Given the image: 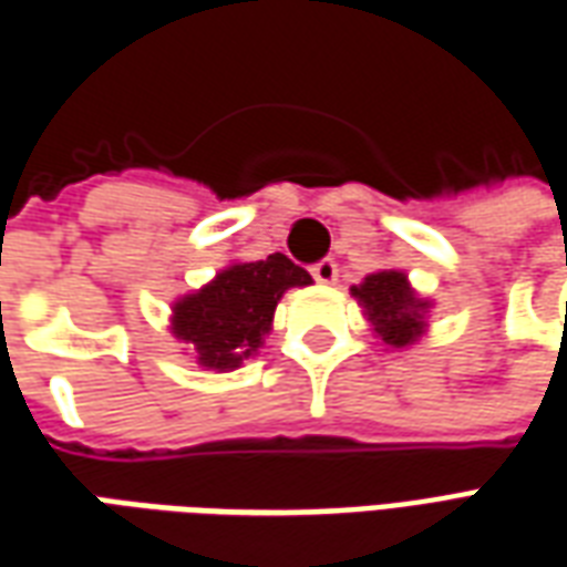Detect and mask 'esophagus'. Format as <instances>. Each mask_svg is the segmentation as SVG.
Instances as JSON below:
<instances>
[{
  "mask_svg": "<svg viewBox=\"0 0 567 567\" xmlns=\"http://www.w3.org/2000/svg\"><path fill=\"white\" fill-rule=\"evenodd\" d=\"M312 276H316V282L321 285H333L339 276V267L333 258H321L318 264H312Z\"/></svg>",
  "mask_w": 567,
  "mask_h": 567,
  "instance_id": "34e87169",
  "label": "esophagus"
}]
</instances>
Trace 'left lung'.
<instances>
[{
    "label": "left lung",
    "mask_w": 567,
    "mask_h": 567,
    "mask_svg": "<svg viewBox=\"0 0 567 567\" xmlns=\"http://www.w3.org/2000/svg\"><path fill=\"white\" fill-rule=\"evenodd\" d=\"M363 312L388 346H414L426 330V309L430 300H421L409 285V276L400 270H381L367 276L351 288Z\"/></svg>",
    "instance_id": "obj_1"
}]
</instances>
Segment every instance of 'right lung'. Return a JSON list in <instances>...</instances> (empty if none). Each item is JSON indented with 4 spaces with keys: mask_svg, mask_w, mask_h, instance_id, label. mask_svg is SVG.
I'll return each instance as SVG.
<instances>
[{
    "mask_svg": "<svg viewBox=\"0 0 567 567\" xmlns=\"http://www.w3.org/2000/svg\"><path fill=\"white\" fill-rule=\"evenodd\" d=\"M309 282L312 276L282 251L264 261L230 264L200 291L179 297L171 330L195 348L200 367L228 372L264 346L285 291Z\"/></svg>",
    "mask_w": 567,
    "mask_h": 567,
    "instance_id": "1",
    "label": "right lung"
}]
</instances>
